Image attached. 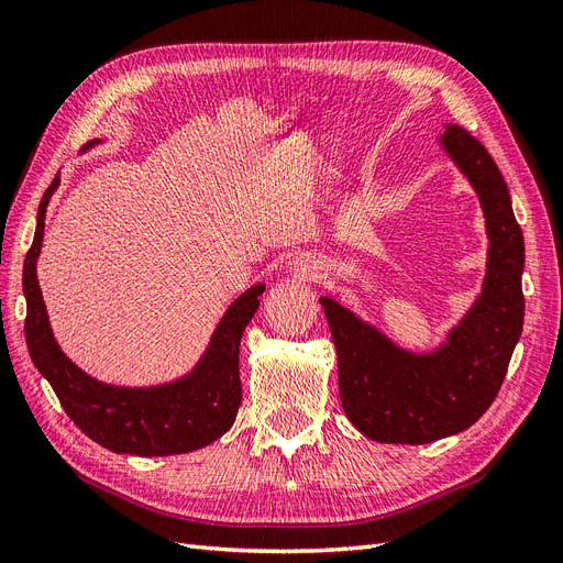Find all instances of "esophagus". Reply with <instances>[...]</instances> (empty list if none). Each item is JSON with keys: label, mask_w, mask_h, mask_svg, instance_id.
Wrapping results in <instances>:
<instances>
[{"label": "esophagus", "mask_w": 563, "mask_h": 563, "mask_svg": "<svg viewBox=\"0 0 563 563\" xmlns=\"http://www.w3.org/2000/svg\"><path fill=\"white\" fill-rule=\"evenodd\" d=\"M291 272L300 279H312L319 272V261H314L312 255H305V253L296 255V258L291 261Z\"/></svg>", "instance_id": "esophagus-1"}]
</instances>
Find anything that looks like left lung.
<instances>
[{
    "label": "left lung",
    "instance_id": "1",
    "mask_svg": "<svg viewBox=\"0 0 563 563\" xmlns=\"http://www.w3.org/2000/svg\"><path fill=\"white\" fill-rule=\"evenodd\" d=\"M439 145L472 185L486 218V277L465 317L432 352H411L335 298H319L338 352L345 416L383 444H430L479 420L523 329V234L503 174L463 126L446 124Z\"/></svg>",
    "mask_w": 563,
    "mask_h": 563
}]
</instances>
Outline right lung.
Returning <instances> with one entry per match:
<instances>
[{
  "instance_id": "obj_1",
  "label": "right lung",
  "mask_w": 563,
  "mask_h": 563,
  "mask_svg": "<svg viewBox=\"0 0 563 563\" xmlns=\"http://www.w3.org/2000/svg\"><path fill=\"white\" fill-rule=\"evenodd\" d=\"M89 141L81 152L98 145ZM58 176L40 201L35 240L25 255L23 294L27 302L25 340L32 364L54 387L65 413L96 444L129 455H176L209 446L223 437L242 404L240 343L246 323L261 305L265 284H255L230 308L211 335L197 366L164 385L119 387L91 378L56 343L37 279V258L44 240V218Z\"/></svg>"
}]
</instances>
